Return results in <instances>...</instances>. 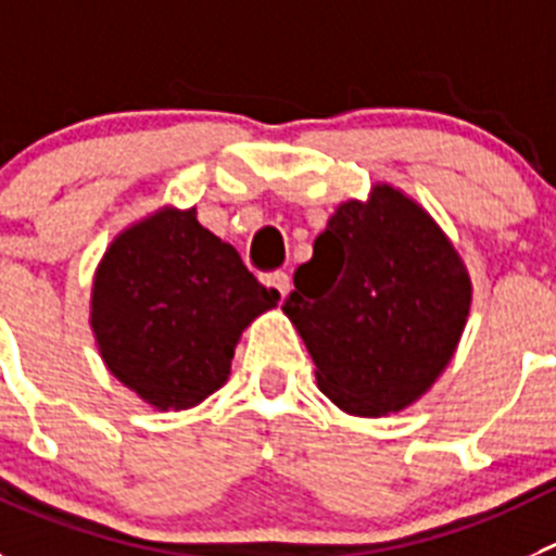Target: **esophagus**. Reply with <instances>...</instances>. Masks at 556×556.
I'll return each mask as SVG.
<instances>
[{
    "label": "esophagus",
    "instance_id": "obj_1",
    "mask_svg": "<svg viewBox=\"0 0 556 556\" xmlns=\"http://www.w3.org/2000/svg\"><path fill=\"white\" fill-rule=\"evenodd\" d=\"M266 282L271 285L274 290H277L279 293V299H288V293H290V277L285 271H277V274H268L266 277Z\"/></svg>",
    "mask_w": 556,
    "mask_h": 556
}]
</instances>
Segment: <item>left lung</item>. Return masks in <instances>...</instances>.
Here are the masks:
<instances>
[{
    "instance_id": "obj_1",
    "label": "left lung",
    "mask_w": 556,
    "mask_h": 556,
    "mask_svg": "<svg viewBox=\"0 0 556 556\" xmlns=\"http://www.w3.org/2000/svg\"><path fill=\"white\" fill-rule=\"evenodd\" d=\"M282 304L318 389L351 417L414 406L453 362L471 309L458 249L392 184L337 205Z\"/></svg>"
}]
</instances>
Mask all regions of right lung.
Wrapping results in <instances>:
<instances>
[{
    "label": "right lung",
    "mask_w": 556,
    "mask_h": 556,
    "mask_svg": "<svg viewBox=\"0 0 556 556\" xmlns=\"http://www.w3.org/2000/svg\"><path fill=\"white\" fill-rule=\"evenodd\" d=\"M277 302L197 207L161 205L103 252L90 329L123 387L155 412H184L225 387L243 329Z\"/></svg>",
    "instance_id": "right-lung-1"
}]
</instances>
